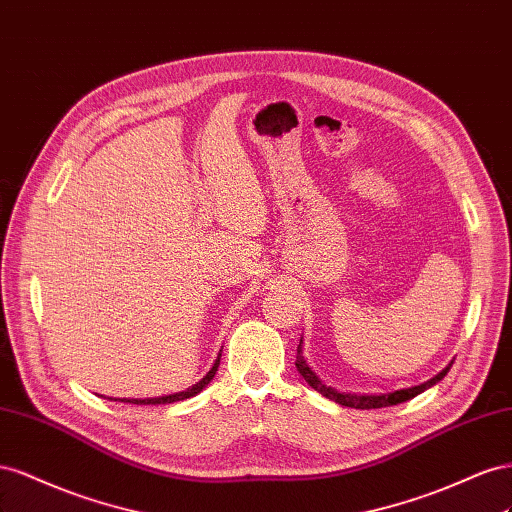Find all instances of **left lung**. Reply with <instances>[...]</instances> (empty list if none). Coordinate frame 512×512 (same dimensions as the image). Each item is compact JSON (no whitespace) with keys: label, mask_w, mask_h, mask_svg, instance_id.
<instances>
[{"label":"left lung","mask_w":512,"mask_h":512,"mask_svg":"<svg viewBox=\"0 0 512 512\" xmlns=\"http://www.w3.org/2000/svg\"><path fill=\"white\" fill-rule=\"evenodd\" d=\"M450 367H452V364H448V367L442 373H437L435 377L429 379V382L420 384V386L394 390V392H388V394H352V392H339V390H334V388H330V386L321 382V379L315 375V371L309 367V362H306V358L302 356V339H300L298 354H296V369L300 371V375L304 377L306 384L315 388L319 394H324L326 399H330L334 403H341L345 407H356V410H377V407H388V405H399V403L410 401V399L416 397V394L425 392L427 388H431L433 384L440 382V379L450 371Z\"/></svg>","instance_id":"8db88e82"}]
</instances>
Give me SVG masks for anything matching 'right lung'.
<instances>
[{
	"label": "right lung",
	"mask_w": 512,
	"mask_h": 512,
	"mask_svg": "<svg viewBox=\"0 0 512 512\" xmlns=\"http://www.w3.org/2000/svg\"><path fill=\"white\" fill-rule=\"evenodd\" d=\"M218 364H221V354H218V358H216V362H214V367L208 371L206 377L201 379V382H197L195 386L186 388V390H182V392L167 394V397H156V399H122V401H124V403H137V405H160V403H175V401L191 399V397H195V394H199L203 388H206V386L212 382V377H214L216 371H218Z\"/></svg>",
	"instance_id": "obj_1"
}]
</instances>
